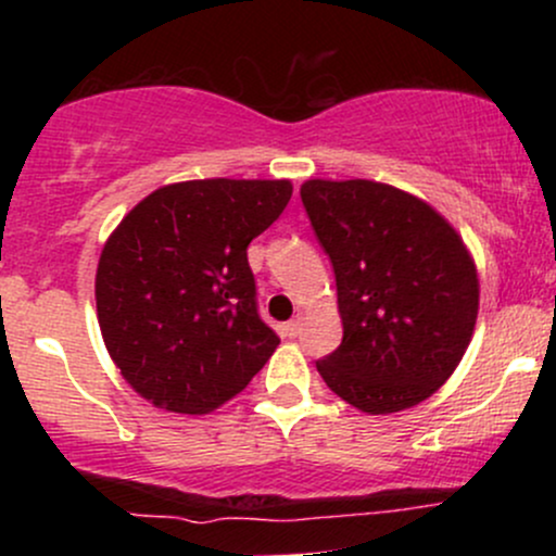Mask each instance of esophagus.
<instances>
[{
	"label": "esophagus",
	"mask_w": 556,
	"mask_h": 556,
	"mask_svg": "<svg viewBox=\"0 0 556 556\" xmlns=\"http://www.w3.org/2000/svg\"><path fill=\"white\" fill-rule=\"evenodd\" d=\"M300 329H303V318L300 316H295V318H290V321L285 324L282 327V331H285V337H290V340H295V337L300 334Z\"/></svg>",
	"instance_id": "34e87169"
}]
</instances>
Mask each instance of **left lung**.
I'll list each match as a JSON object with an SVG mask.
<instances>
[{"label":"left lung","mask_w":556,"mask_h":556,"mask_svg":"<svg viewBox=\"0 0 556 556\" xmlns=\"http://www.w3.org/2000/svg\"><path fill=\"white\" fill-rule=\"evenodd\" d=\"M305 214L337 279L342 344L316 361L337 397L384 416L450 379L473 337L478 274L455 227L374 180H308Z\"/></svg>","instance_id":"1"}]
</instances>
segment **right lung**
<instances>
[{"label":"right lung","instance_id":"add662e5","mask_svg":"<svg viewBox=\"0 0 556 556\" xmlns=\"http://www.w3.org/2000/svg\"><path fill=\"white\" fill-rule=\"evenodd\" d=\"M292 195L290 180H188L146 195L96 269V314L119 374L172 413L225 405L277 350L258 316L248 245Z\"/></svg>","mask_w":556,"mask_h":556}]
</instances>
